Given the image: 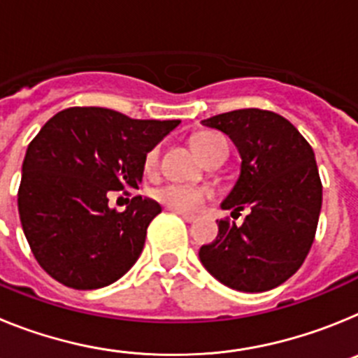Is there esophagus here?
Wrapping results in <instances>:
<instances>
[{"label":"esophagus","mask_w":358,"mask_h":358,"mask_svg":"<svg viewBox=\"0 0 358 358\" xmlns=\"http://www.w3.org/2000/svg\"><path fill=\"white\" fill-rule=\"evenodd\" d=\"M176 211L177 215H179V217H182L186 220V222H195V220H197V217H195V215H192V213H186V211H177V210H173Z\"/></svg>","instance_id":"34e87169"}]
</instances>
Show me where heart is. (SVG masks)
Listing matches in <instances>:
<instances>
[{"instance_id": "heart-1", "label": "heart", "mask_w": 358, "mask_h": 358, "mask_svg": "<svg viewBox=\"0 0 358 358\" xmlns=\"http://www.w3.org/2000/svg\"><path fill=\"white\" fill-rule=\"evenodd\" d=\"M220 140V136L213 134V132H199L192 138V147L197 152V156L202 157L204 152L210 148L211 143ZM157 157L159 152L157 148H152L145 156V170H154L157 164ZM152 197L156 199L159 204L166 206L169 210L177 211H197L202 206V202L210 197V192L199 186L189 185H179V182H169V185L157 186L156 189H152Z\"/></svg>"}]
</instances>
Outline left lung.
<instances>
[{
	"label": "left lung",
	"mask_w": 358,
	"mask_h": 358,
	"mask_svg": "<svg viewBox=\"0 0 358 358\" xmlns=\"http://www.w3.org/2000/svg\"><path fill=\"white\" fill-rule=\"evenodd\" d=\"M202 125L222 131L238 148V181L220 206L233 213L249 208V215L242 226L220 220L217 238L202 245L199 258L229 289H274L301 267L314 243L322 204L314 150L273 110H231Z\"/></svg>",
	"instance_id": "1"
}]
</instances>
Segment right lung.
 Returning <instances> with one entry per match:
<instances>
[{"label": "right lung", "instance_id": "add662e5", "mask_svg": "<svg viewBox=\"0 0 358 358\" xmlns=\"http://www.w3.org/2000/svg\"><path fill=\"white\" fill-rule=\"evenodd\" d=\"M179 123L103 107H69L44 123L27 148L17 208L31 252L53 280L102 289L136 264L161 206L136 195L116 211L107 194L138 188L147 152Z\"/></svg>", "mask_w": 358, "mask_h": 358}]
</instances>
